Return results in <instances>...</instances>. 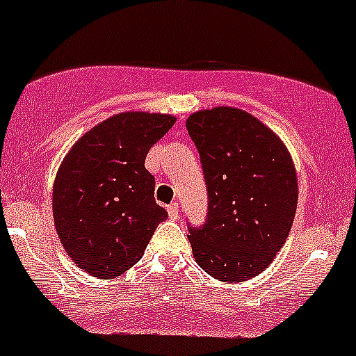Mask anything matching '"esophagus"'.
I'll list each match as a JSON object with an SVG mask.
<instances>
[{"instance_id": "34e87169", "label": "esophagus", "mask_w": 356, "mask_h": 356, "mask_svg": "<svg viewBox=\"0 0 356 356\" xmlns=\"http://www.w3.org/2000/svg\"><path fill=\"white\" fill-rule=\"evenodd\" d=\"M168 215H170V219H177L179 217V202H172V204H168Z\"/></svg>"}]
</instances>
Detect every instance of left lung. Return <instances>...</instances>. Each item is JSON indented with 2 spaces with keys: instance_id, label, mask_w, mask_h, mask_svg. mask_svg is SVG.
I'll return each instance as SVG.
<instances>
[{
  "instance_id": "8db88e82",
  "label": "left lung",
  "mask_w": 356,
  "mask_h": 356,
  "mask_svg": "<svg viewBox=\"0 0 356 356\" xmlns=\"http://www.w3.org/2000/svg\"><path fill=\"white\" fill-rule=\"evenodd\" d=\"M186 128L208 192L204 224H188L193 257L222 282L252 279L271 264L293 224L298 184L291 155L266 124L232 106L192 113Z\"/></svg>"
}]
</instances>
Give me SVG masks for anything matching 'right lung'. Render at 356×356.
Masks as SVG:
<instances>
[{
	"mask_svg": "<svg viewBox=\"0 0 356 356\" xmlns=\"http://www.w3.org/2000/svg\"><path fill=\"white\" fill-rule=\"evenodd\" d=\"M173 122L168 113H118L88 130L63 159L54 181V224L77 268L113 279L141 261L168 217L155 202L145 159Z\"/></svg>",
	"mask_w": 356,
	"mask_h": 356,
	"instance_id": "1",
	"label": "right lung"
}]
</instances>
